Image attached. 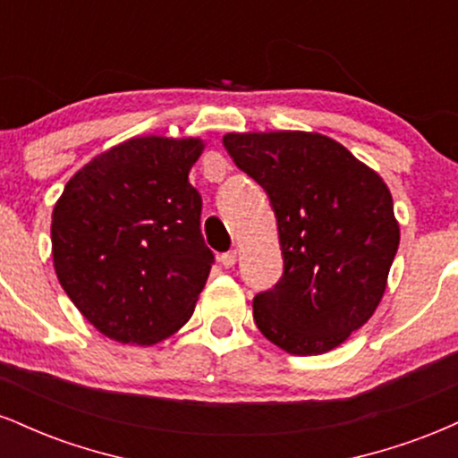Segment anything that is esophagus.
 <instances>
[{"mask_svg":"<svg viewBox=\"0 0 458 458\" xmlns=\"http://www.w3.org/2000/svg\"><path fill=\"white\" fill-rule=\"evenodd\" d=\"M219 262H222L225 269H233L236 265V251H225V254H222V259H219Z\"/></svg>","mask_w":458,"mask_h":458,"instance_id":"1","label":"esophagus"}]
</instances>
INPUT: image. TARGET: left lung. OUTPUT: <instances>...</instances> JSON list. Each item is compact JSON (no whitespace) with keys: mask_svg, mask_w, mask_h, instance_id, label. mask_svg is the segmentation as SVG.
Wrapping results in <instances>:
<instances>
[{"mask_svg":"<svg viewBox=\"0 0 458 458\" xmlns=\"http://www.w3.org/2000/svg\"><path fill=\"white\" fill-rule=\"evenodd\" d=\"M236 165L269 193L284 276L254 297L267 340L293 355L335 349L375 314L401 243L392 193L343 144L308 131L225 133Z\"/></svg>","mask_w":458,"mask_h":458,"instance_id":"left-lung-1","label":"left lung"}]
</instances>
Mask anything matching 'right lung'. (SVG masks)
Here are the masks:
<instances>
[{"label":"right lung","mask_w":458,"mask_h":458,"mask_svg":"<svg viewBox=\"0 0 458 458\" xmlns=\"http://www.w3.org/2000/svg\"><path fill=\"white\" fill-rule=\"evenodd\" d=\"M202 150L199 138H131L86 163L57 198V280L109 340L150 346L191 318L213 262L189 182Z\"/></svg>","instance_id":"add662e5"}]
</instances>
